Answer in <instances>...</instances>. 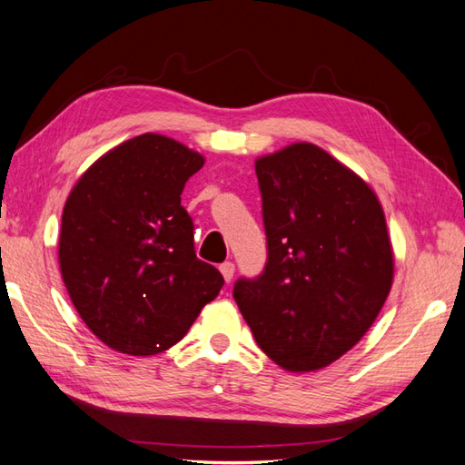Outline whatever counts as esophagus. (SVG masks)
Returning <instances> with one entry per match:
<instances>
[{"label": "esophagus", "instance_id": "34e87169", "mask_svg": "<svg viewBox=\"0 0 465 465\" xmlns=\"http://www.w3.org/2000/svg\"><path fill=\"white\" fill-rule=\"evenodd\" d=\"M220 272H222V275H223V279H225V282H232V279H233V273H235V265L232 263V262H225V263H222L220 265Z\"/></svg>", "mask_w": 465, "mask_h": 465}]
</instances>
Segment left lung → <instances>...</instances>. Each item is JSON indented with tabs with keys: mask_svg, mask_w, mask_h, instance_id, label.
<instances>
[{
	"mask_svg": "<svg viewBox=\"0 0 465 465\" xmlns=\"http://www.w3.org/2000/svg\"><path fill=\"white\" fill-rule=\"evenodd\" d=\"M267 262L233 299L269 359L317 371L351 351L391 293L394 259L379 198L325 150L291 144L255 162Z\"/></svg>",
	"mask_w": 465,
	"mask_h": 465,
	"instance_id": "left-lung-1",
	"label": "left lung"
}]
</instances>
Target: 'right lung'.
Instances as JSON below:
<instances>
[{
    "label": "right lung",
    "mask_w": 465,
    "mask_h": 465,
    "mask_svg": "<svg viewBox=\"0 0 465 465\" xmlns=\"http://www.w3.org/2000/svg\"><path fill=\"white\" fill-rule=\"evenodd\" d=\"M203 158L176 140L140 134L99 158L63 210L59 265L74 309L111 349H170L218 297L223 277L196 257L180 203Z\"/></svg>",
    "instance_id": "1"
}]
</instances>
